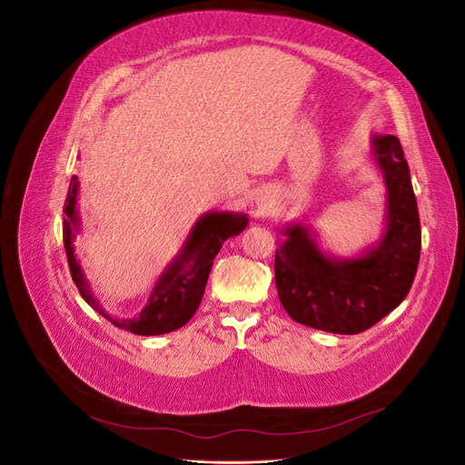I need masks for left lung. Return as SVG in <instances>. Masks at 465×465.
<instances>
[{
	"label": "left lung",
	"instance_id": "8db88e82",
	"mask_svg": "<svg viewBox=\"0 0 465 465\" xmlns=\"http://www.w3.org/2000/svg\"><path fill=\"white\" fill-rule=\"evenodd\" d=\"M372 157L388 188L386 231L359 258L337 260L312 231L289 224L275 254V285L287 314L304 326L353 335L372 328L410 292L420 256V223L410 166L396 135H374Z\"/></svg>",
	"mask_w": 465,
	"mask_h": 465
}]
</instances>
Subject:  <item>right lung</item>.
<instances>
[{
    "mask_svg": "<svg viewBox=\"0 0 465 465\" xmlns=\"http://www.w3.org/2000/svg\"><path fill=\"white\" fill-rule=\"evenodd\" d=\"M77 188L79 182L77 176H74L72 182H69L67 198L64 203V246L69 272H72L74 283L77 285L81 297L98 314L114 323L116 328L135 335H161L174 331L188 323L202 302L211 265H213V260L219 254L223 242L231 236L241 234L246 229V215L229 213V211H213V213H205L203 217H200L192 227L180 254L163 272L157 283H154L143 311L135 318H114L104 312V308L91 294L85 273H83L75 258L74 241L79 227L75 207Z\"/></svg>",
    "mask_w": 465,
    "mask_h": 465,
    "instance_id": "obj_1",
    "label": "right lung"
}]
</instances>
